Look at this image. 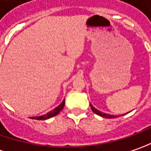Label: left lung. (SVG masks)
<instances>
[{"label":"left lung","mask_w":151,"mask_h":151,"mask_svg":"<svg viewBox=\"0 0 151 151\" xmlns=\"http://www.w3.org/2000/svg\"><path fill=\"white\" fill-rule=\"evenodd\" d=\"M90 107H91V109L93 110V112L94 113V114H96L98 115H99V116H101V117L104 118H108V119H113V118H117V115H111V114H105V113H103V112L99 111V110H98L97 109H95L94 107L91 104H90ZM123 115H124V114H123Z\"/></svg>","instance_id":"obj_1"}]
</instances>
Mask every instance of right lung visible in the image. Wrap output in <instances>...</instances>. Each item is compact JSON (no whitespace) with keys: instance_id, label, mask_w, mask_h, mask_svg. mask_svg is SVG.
<instances>
[{"instance_id":"obj_1","label":"right lung","mask_w":151,"mask_h":151,"mask_svg":"<svg viewBox=\"0 0 151 151\" xmlns=\"http://www.w3.org/2000/svg\"><path fill=\"white\" fill-rule=\"evenodd\" d=\"M64 104H65V100H63V101L61 103V104H59V105L57 107V108H55L54 109H52V111H50L49 113L46 114H44V115H42V116L35 117L33 118V119H37V120H45V119H50V118L54 117V116H56L57 114H58L60 113V111L63 109Z\"/></svg>"}]
</instances>
